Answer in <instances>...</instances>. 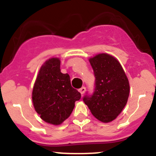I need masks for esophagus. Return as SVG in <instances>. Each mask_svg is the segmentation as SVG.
<instances>
[{"label":"esophagus","mask_w":156,"mask_h":156,"mask_svg":"<svg viewBox=\"0 0 156 156\" xmlns=\"http://www.w3.org/2000/svg\"><path fill=\"white\" fill-rule=\"evenodd\" d=\"M78 90H79V92L81 93V94H84V92H85V90H86V87H82L81 88H80V89Z\"/></svg>","instance_id":"esophagus-1"}]
</instances>
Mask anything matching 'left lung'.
I'll list each match as a JSON object with an SVG mask.
<instances>
[{"mask_svg":"<svg viewBox=\"0 0 156 156\" xmlns=\"http://www.w3.org/2000/svg\"><path fill=\"white\" fill-rule=\"evenodd\" d=\"M89 61L96 78L95 89L83 100L96 119L104 123L112 122L127 104V77L118 59L108 53H99Z\"/></svg>","mask_w":156,"mask_h":156,"instance_id":"1","label":"left lung"}]
</instances>
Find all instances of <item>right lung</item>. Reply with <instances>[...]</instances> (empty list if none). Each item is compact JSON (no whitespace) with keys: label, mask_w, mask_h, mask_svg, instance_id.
<instances>
[{"label":"right lung","mask_w":156,"mask_h":156,"mask_svg":"<svg viewBox=\"0 0 156 156\" xmlns=\"http://www.w3.org/2000/svg\"><path fill=\"white\" fill-rule=\"evenodd\" d=\"M81 94L71 85L68 74L60 71V59L53 57L42 65L32 90L34 109L48 124L59 125L70 116Z\"/></svg>","instance_id":"obj_1"}]
</instances>
